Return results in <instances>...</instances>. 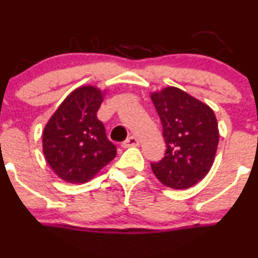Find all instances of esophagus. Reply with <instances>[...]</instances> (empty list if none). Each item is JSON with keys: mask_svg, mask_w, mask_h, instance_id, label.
Here are the masks:
<instances>
[{"mask_svg": "<svg viewBox=\"0 0 258 258\" xmlns=\"http://www.w3.org/2000/svg\"><path fill=\"white\" fill-rule=\"evenodd\" d=\"M137 145H139V139H138L137 137H134V135H132V137H129L128 139H126L125 142L123 143V147H124V148L137 147Z\"/></svg>", "mask_w": 258, "mask_h": 258, "instance_id": "esophagus-1", "label": "esophagus"}]
</instances>
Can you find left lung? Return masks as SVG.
<instances>
[{"label":"left lung","instance_id":"left-lung-1","mask_svg":"<svg viewBox=\"0 0 258 258\" xmlns=\"http://www.w3.org/2000/svg\"><path fill=\"white\" fill-rule=\"evenodd\" d=\"M163 125L167 150L152 163L155 177L173 189H185L208 174L219 142L215 111L175 86L150 93Z\"/></svg>","mask_w":258,"mask_h":258}]
</instances>
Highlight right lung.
Here are the masks:
<instances>
[{
    "mask_svg": "<svg viewBox=\"0 0 258 258\" xmlns=\"http://www.w3.org/2000/svg\"><path fill=\"white\" fill-rule=\"evenodd\" d=\"M106 90L95 85L71 91L42 132V152L58 178L73 184L93 179L116 155L96 116Z\"/></svg>",
    "mask_w": 258,
    "mask_h": 258,
    "instance_id": "obj_1",
    "label": "right lung"
}]
</instances>
